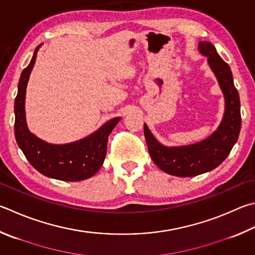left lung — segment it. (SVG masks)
<instances>
[{
  "mask_svg": "<svg viewBox=\"0 0 255 255\" xmlns=\"http://www.w3.org/2000/svg\"><path fill=\"white\" fill-rule=\"evenodd\" d=\"M198 50L207 57V62L224 95L225 112L219 128L202 141L168 147L161 145L147 125H143V133L152 161L163 172L178 177H193L216 168L229 156L241 130L240 97L229 64L220 57L211 42L201 41Z\"/></svg>",
  "mask_w": 255,
  "mask_h": 255,
  "instance_id": "left-lung-1",
  "label": "left lung"
}]
</instances>
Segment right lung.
Returning a JSON list of instances; mask_svg holds the SVG:
<instances>
[{
  "mask_svg": "<svg viewBox=\"0 0 255 255\" xmlns=\"http://www.w3.org/2000/svg\"><path fill=\"white\" fill-rule=\"evenodd\" d=\"M39 47L18 80L14 101L15 139L29 163L42 175L64 182H79L94 176L103 166L107 154L108 136L120 117L110 119L83 139L63 145L45 142L30 132L25 120V92Z\"/></svg>",
  "mask_w": 255,
  "mask_h": 255,
  "instance_id": "right-lung-1",
  "label": "right lung"
}]
</instances>
